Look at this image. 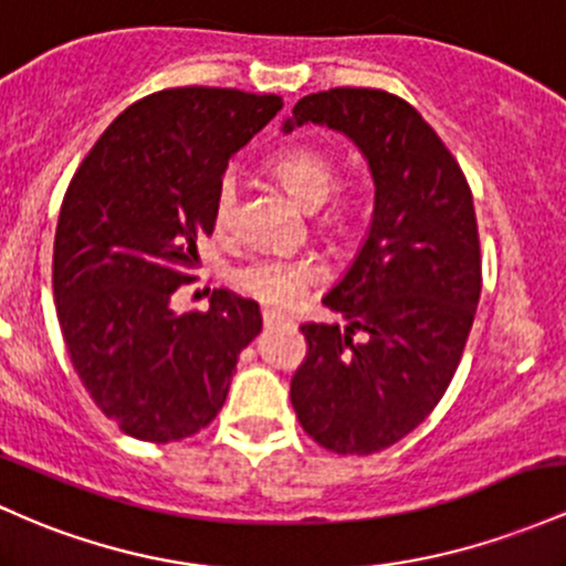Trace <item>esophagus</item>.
Returning <instances> with one entry per match:
<instances>
[{
    "label": "esophagus",
    "mask_w": 566,
    "mask_h": 566,
    "mask_svg": "<svg viewBox=\"0 0 566 566\" xmlns=\"http://www.w3.org/2000/svg\"><path fill=\"white\" fill-rule=\"evenodd\" d=\"M263 325L265 327H276V325H290V319L284 314H279V312H269V308H265L263 312Z\"/></svg>",
    "instance_id": "esophagus-1"
}]
</instances>
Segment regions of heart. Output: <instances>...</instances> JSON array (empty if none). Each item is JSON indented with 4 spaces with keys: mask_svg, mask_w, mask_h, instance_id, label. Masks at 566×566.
Returning <instances> with one entry per match:
<instances>
[{
    "mask_svg": "<svg viewBox=\"0 0 566 566\" xmlns=\"http://www.w3.org/2000/svg\"><path fill=\"white\" fill-rule=\"evenodd\" d=\"M271 177L282 185L301 207L319 209L331 198L335 188V160L314 145H290L273 153L265 164ZM235 190L233 177H222L217 182L212 201V220L217 231H228L235 220ZM354 201L349 196H335L319 217V231L344 233L352 226ZM233 284L241 293L271 308H287L312 287L316 279V265L306 258H254L241 263L231 273Z\"/></svg>",
    "mask_w": 566,
    "mask_h": 566,
    "instance_id": "b5f03b06",
    "label": "heart"
}]
</instances>
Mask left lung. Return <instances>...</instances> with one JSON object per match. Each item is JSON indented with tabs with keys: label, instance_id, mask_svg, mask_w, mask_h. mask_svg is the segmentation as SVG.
Instances as JSON below:
<instances>
[{
	"label": "left lung",
	"instance_id": "1",
	"mask_svg": "<svg viewBox=\"0 0 566 566\" xmlns=\"http://www.w3.org/2000/svg\"><path fill=\"white\" fill-rule=\"evenodd\" d=\"M303 123L363 150L376 207L357 260L325 297L349 325H301L308 349L290 400L322 449L376 454L434 411L462 359L481 297L473 192L443 139L395 93H308L284 132Z\"/></svg>",
	"mask_w": 566,
	"mask_h": 566
}]
</instances>
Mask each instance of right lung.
<instances>
[{"label":"right lung","instance_id":"right-lung-1","mask_svg":"<svg viewBox=\"0 0 566 566\" xmlns=\"http://www.w3.org/2000/svg\"><path fill=\"white\" fill-rule=\"evenodd\" d=\"M282 104L207 85L150 93L109 123L66 188L53 244L61 335L98 411L136 440L203 430L263 327L258 303L231 290L188 314L171 312V295L196 279L228 158Z\"/></svg>","mask_w":566,"mask_h":566}]
</instances>
